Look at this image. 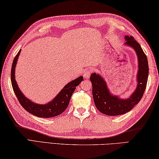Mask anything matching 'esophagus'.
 Returning <instances> with one entry per match:
<instances>
[{
    "label": "esophagus",
    "instance_id": "34e87169",
    "mask_svg": "<svg viewBox=\"0 0 159 159\" xmlns=\"http://www.w3.org/2000/svg\"><path fill=\"white\" fill-rule=\"evenodd\" d=\"M92 73V70H86L84 71V74H83V76L86 79H88V78L90 76V74Z\"/></svg>",
    "mask_w": 159,
    "mask_h": 159
}]
</instances>
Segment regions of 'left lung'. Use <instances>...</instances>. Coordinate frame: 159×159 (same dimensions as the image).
<instances>
[{
  "label": "left lung",
  "instance_id": "1",
  "mask_svg": "<svg viewBox=\"0 0 159 159\" xmlns=\"http://www.w3.org/2000/svg\"><path fill=\"white\" fill-rule=\"evenodd\" d=\"M125 39V44L134 48L138 59V85L131 96L126 99H120L110 93L106 82L100 75L94 73L89 78L92 85V95L95 106L101 112L110 116L122 115L131 111L142 99L148 83L149 67L145 53L134 37L126 35Z\"/></svg>",
  "mask_w": 159,
  "mask_h": 159
}]
</instances>
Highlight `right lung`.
<instances>
[{"label": "right lung", "instance_id": "1", "mask_svg": "<svg viewBox=\"0 0 159 159\" xmlns=\"http://www.w3.org/2000/svg\"><path fill=\"white\" fill-rule=\"evenodd\" d=\"M20 52H21V50L18 52V53L16 55L15 57H14L11 70V85H12L14 94H16V97L19 102L20 104L23 106V108L25 111H27L32 115H35V116L39 117L50 118L57 116V115L62 113L65 111V109L67 108L72 94L74 92L76 86L79 85L80 83L83 80V77L80 76L78 79L69 83L59 92V94L55 97V99H53L52 102L48 103L47 104L41 105L34 103L30 102V100L28 99L23 94L22 92L20 91L15 80V76H14L15 67Z\"/></svg>", "mask_w": 159, "mask_h": 159}]
</instances>
